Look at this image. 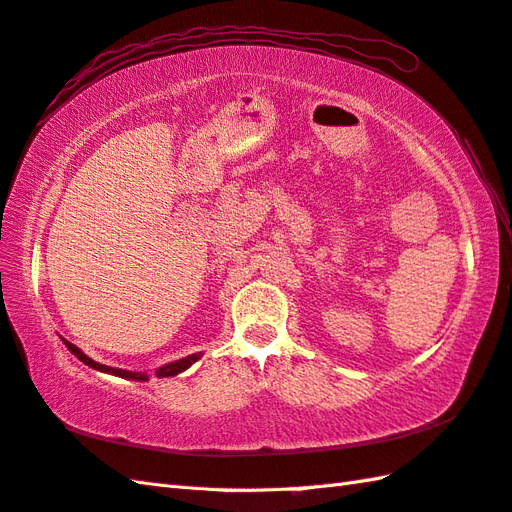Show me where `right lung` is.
I'll list each match as a JSON object with an SVG mask.
<instances>
[{
    "label": "right lung",
    "mask_w": 512,
    "mask_h": 512,
    "mask_svg": "<svg viewBox=\"0 0 512 512\" xmlns=\"http://www.w3.org/2000/svg\"><path fill=\"white\" fill-rule=\"evenodd\" d=\"M63 340V344L65 347L69 349V353H74L76 358L82 362V364H87L89 368H95V371H102V373H109V375H115V377H124V379H135V382H148V373H135V371H124V368H113V366H106V364H100V362H95V360H91L87 353H82L76 344H71L69 340H65V338H61ZM200 355L202 353H194V355H187V358H181V360H174V362H170V364H163V366H159L157 368V377H174V375H178V373H183V371H187L189 366H192L194 362H198L200 360Z\"/></svg>",
    "instance_id": "right-lung-1"
}]
</instances>
